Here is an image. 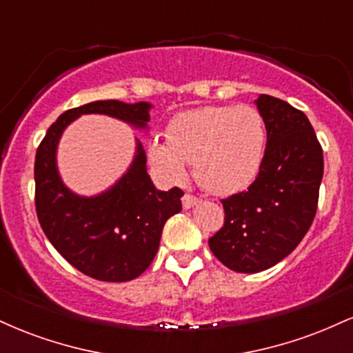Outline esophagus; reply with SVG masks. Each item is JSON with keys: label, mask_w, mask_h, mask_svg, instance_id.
I'll return each instance as SVG.
<instances>
[{"label": "esophagus", "mask_w": 353, "mask_h": 353, "mask_svg": "<svg viewBox=\"0 0 353 353\" xmlns=\"http://www.w3.org/2000/svg\"><path fill=\"white\" fill-rule=\"evenodd\" d=\"M197 202H199V199H197L196 196H192V194H184V197H182V208L190 209L194 208V205H197Z\"/></svg>", "instance_id": "34e87169"}]
</instances>
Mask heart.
Wrapping results in <instances>:
<instances>
[{
  "label": "heart",
  "instance_id": "obj_1",
  "mask_svg": "<svg viewBox=\"0 0 353 353\" xmlns=\"http://www.w3.org/2000/svg\"><path fill=\"white\" fill-rule=\"evenodd\" d=\"M168 141L154 137L148 154L169 181H182L188 165L212 194H232L250 185L265 152V124L252 106H204L174 116Z\"/></svg>",
  "mask_w": 353,
  "mask_h": 353
}]
</instances>
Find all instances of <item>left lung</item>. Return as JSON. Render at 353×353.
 <instances>
[{
    "instance_id": "1",
    "label": "left lung",
    "mask_w": 353,
    "mask_h": 353,
    "mask_svg": "<svg viewBox=\"0 0 353 353\" xmlns=\"http://www.w3.org/2000/svg\"><path fill=\"white\" fill-rule=\"evenodd\" d=\"M255 106L264 119V163L245 192L222 199L224 225L209 247L230 270L270 269L301 244L317 212L323 176L322 145L302 111L261 94Z\"/></svg>"
}]
</instances>
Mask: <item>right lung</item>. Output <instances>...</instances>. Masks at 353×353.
I'll use <instances>...</instances> for the list:
<instances>
[{
    "instance_id": "add662e5",
    "label": "right lung",
    "mask_w": 353,
    "mask_h": 353,
    "mask_svg": "<svg viewBox=\"0 0 353 353\" xmlns=\"http://www.w3.org/2000/svg\"><path fill=\"white\" fill-rule=\"evenodd\" d=\"M151 104L108 99L63 112L51 124L36 151V214L43 232L72 267L103 282L139 277L159 249L169 217L181 212L179 188L156 189L145 168V152L136 139L129 169L98 196H78L61 179L56 151L64 129L83 114H106L148 129Z\"/></svg>"
}]
</instances>
